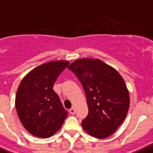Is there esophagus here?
<instances>
[{"label":"esophagus","mask_w":153,"mask_h":153,"mask_svg":"<svg viewBox=\"0 0 153 153\" xmlns=\"http://www.w3.org/2000/svg\"><path fill=\"white\" fill-rule=\"evenodd\" d=\"M69 112H70V113H71V114H72V115L75 114V112H76L75 108H74V107H72V108L70 109Z\"/></svg>","instance_id":"1"}]
</instances>
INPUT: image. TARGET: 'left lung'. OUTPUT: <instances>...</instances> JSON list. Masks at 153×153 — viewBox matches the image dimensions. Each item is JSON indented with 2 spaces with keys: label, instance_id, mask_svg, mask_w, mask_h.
I'll return each instance as SVG.
<instances>
[{
  "label": "left lung",
  "instance_id": "left-lung-1",
  "mask_svg": "<svg viewBox=\"0 0 153 153\" xmlns=\"http://www.w3.org/2000/svg\"><path fill=\"white\" fill-rule=\"evenodd\" d=\"M68 68L76 76L86 96L88 113L82 127L94 137H107L121 126L128 110L130 97L124 79L99 59H79Z\"/></svg>",
  "mask_w": 153,
  "mask_h": 153
}]
</instances>
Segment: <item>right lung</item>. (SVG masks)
<instances>
[{"instance_id": "add662e5", "label": "right lung", "mask_w": 153, "mask_h": 153, "mask_svg": "<svg viewBox=\"0 0 153 153\" xmlns=\"http://www.w3.org/2000/svg\"><path fill=\"white\" fill-rule=\"evenodd\" d=\"M69 65L66 61L46 62L28 73L19 85L16 108L22 124L34 136L48 138L62 127L68 116L53 85Z\"/></svg>"}]
</instances>
